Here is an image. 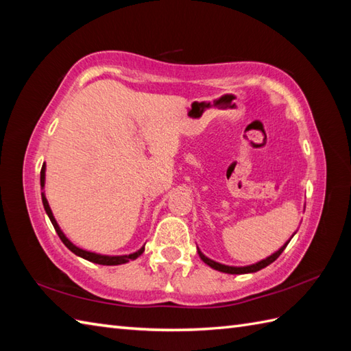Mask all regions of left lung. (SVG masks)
<instances>
[{"instance_id": "1", "label": "left lung", "mask_w": 351, "mask_h": 351, "mask_svg": "<svg viewBox=\"0 0 351 351\" xmlns=\"http://www.w3.org/2000/svg\"><path fill=\"white\" fill-rule=\"evenodd\" d=\"M293 237H294V235H293ZM288 243H289V241H288ZM288 243H287L285 245H282V247H280L278 252H276V253H273L271 256H268V258H265V259H263V261H259V263L253 264V265H247V267H229V265H223V264L215 263V261H213V259H210V258H206V256L204 255V253L200 252L199 249H197V253H199L200 259H202L206 265H210L211 268H214V270H219V271H223V273H229V274H244V273H255V271H259L261 268H264V267H267V265H270L271 263H274V261L280 256V253H282L283 250H285Z\"/></svg>"}]
</instances>
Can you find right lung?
Masks as SVG:
<instances>
[{
    "mask_svg": "<svg viewBox=\"0 0 351 351\" xmlns=\"http://www.w3.org/2000/svg\"><path fill=\"white\" fill-rule=\"evenodd\" d=\"M40 185H42V187L45 185V164H43L42 170H40ZM42 202H43L45 211H47L48 217H49V220H51V223H52V226H54L57 235L60 237V240L63 241V244L66 245V247H68L71 252L75 253V255H78V256H81V258H84V259H87V261H90V263L101 264V265H121V264H125V263H130V261L137 259V258L141 255V253L145 252V247H141V249L137 250L136 253H131V255H123V256H106V255H98V253H93V252H87V250L80 249V247H77V245H73V244L68 240V238L64 237V234L62 232V229L58 228L57 221H56V219H54V215H52V211H51V208H49V205H48V200H47V197H45L43 193H42Z\"/></svg>",
    "mask_w": 351,
    "mask_h": 351,
    "instance_id": "1",
    "label": "right lung"
}]
</instances>
